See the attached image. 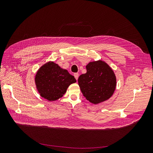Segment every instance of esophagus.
<instances>
[{"label":"esophagus","mask_w":153,"mask_h":153,"mask_svg":"<svg viewBox=\"0 0 153 153\" xmlns=\"http://www.w3.org/2000/svg\"><path fill=\"white\" fill-rule=\"evenodd\" d=\"M74 76H75V78H76V80H78V76H79V74L77 73H76L74 74Z\"/></svg>","instance_id":"34e87169"}]
</instances>
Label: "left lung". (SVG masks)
<instances>
[{
  "mask_svg": "<svg viewBox=\"0 0 153 153\" xmlns=\"http://www.w3.org/2000/svg\"><path fill=\"white\" fill-rule=\"evenodd\" d=\"M86 69V73L78 79V85L86 100L96 105L110 98L117 85L113 69L101 60L90 62Z\"/></svg>",
  "mask_w": 153,
  "mask_h": 153,
  "instance_id": "1",
  "label": "left lung"
}]
</instances>
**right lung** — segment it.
<instances>
[{"mask_svg": "<svg viewBox=\"0 0 153 153\" xmlns=\"http://www.w3.org/2000/svg\"><path fill=\"white\" fill-rule=\"evenodd\" d=\"M76 82L75 77L66 69L53 61L41 66L35 75V84L39 94L49 101L62 98L68 87Z\"/></svg>", "mask_w": 153, "mask_h": 153, "instance_id": "1", "label": "right lung"}]
</instances>
